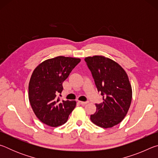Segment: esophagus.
<instances>
[{
    "instance_id": "obj_1",
    "label": "esophagus",
    "mask_w": 158,
    "mask_h": 158,
    "mask_svg": "<svg viewBox=\"0 0 158 158\" xmlns=\"http://www.w3.org/2000/svg\"><path fill=\"white\" fill-rule=\"evenodd\" d=\"M79 103L81 104L82 105H86V104L89 103V102H82V101H79Z\"/></svg>"
}]
</instances>
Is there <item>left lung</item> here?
I'll list each match as a JSON object with an SVG mask.
<instances>
[{
	"instance_id": "obj_1",
	"label": "left lung",
	"mask_w": 158,
	"mask_h": 158,
	"mask_svg": "<svg viewBox=\"0 0 158 158\" xmlns=\"http://www.w3.org/2000/svg\"><path fill=\"white\" fill-rule=\"evenodd\" d=\"M103 102L95 104L97 111L90 115L93 123L103 128L120 123L130 106L132 90L127 74L114 60L102 56L85 58Z\"/></svg>"
}]
</instances>
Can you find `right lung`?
I'll list each match as a JSON object with an SVG mask.
<instances>
[{"label":"right lung","instance_id":"add662e5","mask_svg":"<svg viewBox=\"0 0 158 158\" xmlns=\"http://www.w3.org/2000/svg\"><path fill=\"white\" fill-rule=\"evenodd\" d=\"M81 59L57 56L43 61L34 69L28 85V98L35 116L42 123L58 127L67 122L76 101L56 98L63 89V82Z\"/></svg>","mask_w":158,"mask_h":158}]
</instances>
